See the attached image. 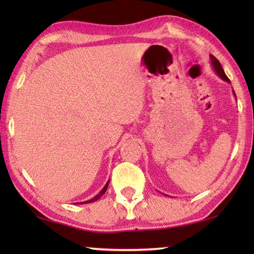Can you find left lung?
<instances>
[{
  "instance_id": "1",
  "label": "left lung",
  "mask_w": 254,
  "mask_h": 254,
  "mask_svg": "<svg viewBox=\"0 0 254 254\" xmlns=\"http://www.w3.org/2000/svg\"><path fill=\"white\" fill-rule=\"evenodd\" d=\"M210 62H212V66H213V68H214V70L216 71V74H217L218 76H220L223 80H226L227 83H231L230 79L227 78V76L225 75L224 70H223V67H222V65L220 64V62H218V60H217L216 58H215L213 55H210ZM233 94H234V96H235L234 91H233ZM235 97H236V96H235Z\"/></svg>"
}]
</instances>
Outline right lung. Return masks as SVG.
<instances>
[{"label":"right lung","mask_w":254,"mask_h":254,"mask_svg":"<svg viewBox=\"0 0 254 254\" xmlns=\"http://www.w3.org/2000/svg\"><path fill=\"white\" fill-rule=\"evenodd\" d=\"M109 184H110V180H109V182H107V183H106V185H105V186H104V187H103V189H102V190L100 191V194H98V195H96L95 197H94V198H92V199H89V200H86V201H83V203H75V204H87V203H93V201H95V200H97L98 198H101V196H103V195H104V192L106 191V189H107V186H109Z\"/></svg>","instance_id":"add662e5"}]
</instances>
